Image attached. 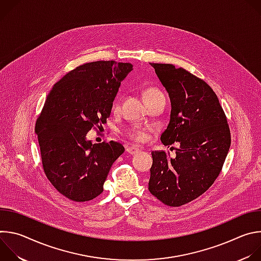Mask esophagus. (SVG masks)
<instances>
[{
  "label": "esophagus",
  "mask_w": 261,
  "mask_h": 261,
  "mask_svg": "<svg viewBox=\"0 0 261 261\" xmlns=\"http://www.w3.org/2000/svg\"><path fill=\"white\" fill-rule=\"evenodd\" d=\"M126 151H127V153H129L130 155H135V154H137L138 152H140L139 148H138L137 146H134V145L128 146V147L126 148Z\"/></svg>",
  "instance_id": "1"
}]
</instances>
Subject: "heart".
<instances>
[{"instance_id": "heart-1", "label": "heart", "mask_w": 261, "mask_h": 261, "mask_svg": "<svg viewBox=\"0 0 261 261\" xmlns=\"http://www.w3.org/2000/svg\"><path fill=\"white\" fill-rule=\"evenodd\" d=\"M159 95H162V93L157 88H147L143 92V98H144L145 101L148 100V99H151V98H154L156 96H159ZM117 106H118V103L116 104V107ZM124 135L126 137H128L129 139H131L135 142H138V143L145 142L148 138L147 130L145 128H142V127L138 126V125H133V126L127 128L124 131Z\"/></svg>"}]
</instances>
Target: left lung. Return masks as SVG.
<instances>
[{
    "instance_id": "1",
    "label": "left lung",
    "mask_w": 261,
    "mask_h": 261,
    "mask_svg": "<svg viewBox=\"0 0 261 261\" xmlns=\"http://www.w3.org/2000/svg\"><path fill=\"white\" fill-rule=\"evenodd\" d=\"M171 102L164 145L179 142L175 158L152 152L148 190L161 202L180 206L202 195L222 170L231 142L217 95L202 80L171 64L151 63Z\"/></svg>"
}]
</instances>
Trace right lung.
<instances>
[{
	"label": "right lung",
	"mask_w": 261,
	"mask_h": 261,
	"mask_svg": "<svg viewBox=\"0 0 261 261\" xmlns=\"http://www.w3.org/2000/svg\"><path fill=\"white\" fill-rule=\"evenodd\" d=\"M130 63L97 61L68 72L51 89L36 121L46 177L70 200L83 202L103 192L113 163L124 153L117 141L92 143L87 133L106 123Z\"/></svg>",
	"instance_id": "add662e5"
}]
</instances>
